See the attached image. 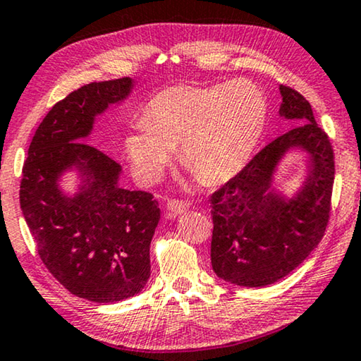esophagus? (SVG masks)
Listing matches in <instances>:
<instances>
[{"label":"esophagus","instance_id":"obj_1","mask_svg":"<svg viewBox=\"0 0 361 361\" xmlns=\"http://www.w3.org/2000/svg\"><path fill=\"white\" fill-rule=\"evenodd\" d=\"M167 209L173 214H183L190 209V202L186 201H178V199H169L167 201Z\"/></svg>","mask_w":361,"mask_h":361}]
</instances>
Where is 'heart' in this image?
<instances>
[{"label": "heart", "mask_w": 361, "mask_h": 361, "mask_svg": "<svg viewBox=\"0 0 361 361\" xmlns=\"http://www.w3.org/2000/svg\"><path fill=\"white\" fill-rule=\"evenodd\" d=\"M265 94L250 80L197 88L160 91L145 107L142 122L125 136V152L141 183L162 176L180 145V160L205 185L236 176L249 160L267 125Z\"/></svg>", "instance_id": "b5f03b06"}]
</instances>
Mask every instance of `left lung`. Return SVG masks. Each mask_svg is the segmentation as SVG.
Instances as JSON below:
<instances>
[{
    "label": "left lung",
    "mask_w": 361,
    "mask_h": 361,
    "mask_svg": "<svg viewBox=\"0 0 361 361\" xmlns=\"http://www.w3.org/2000/svg\"><path fill=\"white\" fill-rule=\"evenodd\" d=\"M279 116L295 127L278 136L210 197V260L216 276L244 288H263L284 278L322 241L334 183V152L314 122L310 102L279 87ZM309 154L307 176L293 198L272 188L274 173L289 150Z\"/></svg>",
    "instance_id": "left-lung-1"
}]
</instances>
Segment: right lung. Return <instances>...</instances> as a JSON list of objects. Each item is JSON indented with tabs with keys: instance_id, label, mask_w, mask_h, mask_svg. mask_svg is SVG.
Returning a JSON list of instances; mask_svg holds the SVG:
<instances>
[{
	"instance_id": "1",
	"label": "right lung",
	"mask_w": 361,
	"mask_h": 361,
	"mask_svg": "<svg viewBox=\"0 0 361 361\" xmlns=\"http://www.w3.org/2000/svg\"><path fill=\"white\" fill-rule=\"evenodd\" d=\"M131 90L130 77L94 82L56 102L22 169L20 209L39 259L68 293L98 304L141 293L151 276L149 245L160 219L151 192L120 188L122 167L82 142L96 117ZM72 169L80 186L71 197L59 181Z\"/></svg>"
}]
</instances>
